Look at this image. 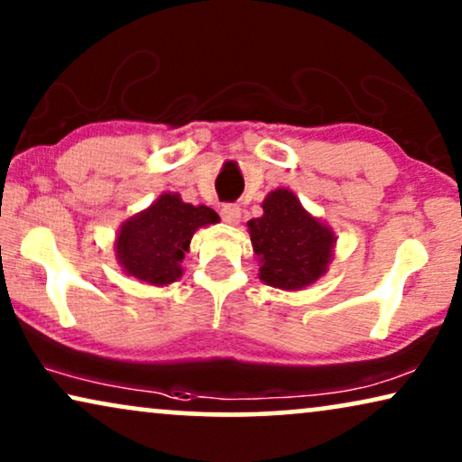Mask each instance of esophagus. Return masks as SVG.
I'll use <instances>...</instances> for the list:
<instances>
[{"label":"esophagus","mask_w":462,"mask_h":462,"mask_svg":"<svg viewBox=\"0 0 462 462\" xmlns=\"http://www.w3.org/2000/svg\"><path fill=\"white\" fill-rule=\"evenodd\" d=\"M220 217H223L225 223L229 225H237L239 218H242V208L237 204H225L220 208Z\"/></svg>","instance_id":"obj_1"}]
</instances>
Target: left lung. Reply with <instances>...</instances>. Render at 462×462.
I'll list each match as a JSON object with an SVG mask.
<instances>
[{"mask_svg": "<svg viewBox=\"0 0 462 462\" xmlns=\"http://www.w3.org/2000/svg\"><path fill=\"white\" fill-rule=\"evenodd\" d=\"M258 277L280 290H302L318 282L332 261L334 231L311 217L288 189L263 201V217L248 220Z\"/></svg>", "mask_w": 462, "mask_h": 462, "instance_id": "obj_1", "label": "left lung"}]
</instances>
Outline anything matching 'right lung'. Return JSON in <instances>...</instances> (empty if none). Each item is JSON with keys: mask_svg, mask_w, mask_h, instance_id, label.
<instances>
[{"mask_svg": "<svg viewBox=\"0 0 462 462\" xmlns=\"http://www.w3.org/2000/svg\"><path fill=\"white\" fill-rule=\"evenodd\" d=\"M218 220L212 208L185 204L179 193H163L117 231V261L136 280L168 286L182 275V258L193 233Z\"/></svg>", "mask_w": 462, "mask_h": 462, "instance_id": "1", "label": "right lung"}]
</instances>
